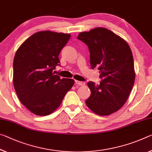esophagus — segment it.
Returning a JSON list of instances; mask_svg holds the SVG:
<instances>
[{"instance_id": "esophagus-1", "label": "esophagus", "mask_w": 152, "mask_h": 152, "mask_svg": "<svg viewBox=\"0 0 152 152\" xmlns=\"http://www.w3.org/2000/svg\"><path fill=\"white\" fill-rule=\"evenodd\" d=\"M75 83L77 85H80V86H84L85 85V83L84 82H81V81H78V80H75Z\"/></svg>"}]
</instances>
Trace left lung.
I'll use <instances>...</instances> for the list:
<instances>
[{"label": "left lung", "mask_w": 152, "mask_h": 152, "mask_svg": "<svg viewBox=\"0 0 152 152\" xmlns=\"http://www.w3.org/2000/svg\"><path fill=\"white\" fill-rule=\"evenodd\" d=\"M88 46L91 68L97 67L99 85L88 82L91 95L86 104L96 114L107 115L126 103L134 83L132 51L124 40L104 28H96L78 34Z\"/></svg>", "instance_id": "1"}]
</instances>
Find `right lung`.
<instances>
[{"mask_svg":"<svg viewBox=\"0 0 152 152\" xmlns=\"http://www.w3.org/2000/svg\"><path fill=\"white\" fill-rule=\"evenodd\" d=\"M70 34L41 31L29 37L16 51L13 85L19 99L37 115H47L58 107L74 84L53 72L60 66L59 55Z\"/></svg>","mask_w":152,"mask_h":152,"instance_id":"1","label":"right lung"}]
</instances>
